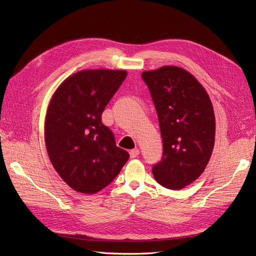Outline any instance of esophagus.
Segmentation results:
<instances>
[{
  "instance_id": "obj_1",
  "label": "esophagus",
  "mask_w": 256,
  "mask_h": 256,
  "mask_svg": "<svg viewBox=\"0 0 256 256\" xmlns=\"http://www.w3.org/2000/svg\"><path fill=\"white\" fill-rule=\"evenodd\" d=\"M129 154H130V157L131 158H136V157L138 156V154H140V150H138V148H134V150H131L129 152Z\"/></svg>"
}]
</instances>
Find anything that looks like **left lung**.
Returning <instances> with one entry per match:
<instances>
[{"label": "left lung", "instance_id": "1", "mask_svg": "<svg viewBox=\"0 0 256 256\" xmlns=\"http://www.w3.org/2000/svg\"><path fill=\"white\" fill-rule=\"evenodd\" d=\"M142 78L156 108L164 142L161 161L152 166L154 177L164 188L180 190L198 180L212 154L216 120L210 98L180 67L144 72Z\"/></svg>", "mask_w": 256, "mask_h": 256}]
</instances>
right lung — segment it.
Returning <instances> with one entry per match:
<instances>
[{"label":"right lung","mask_w":256,"mask_h":256,"mask_svg":"<svg viewBox=\"0 0 256 256\" xmlns=\"http://www.w3.org/2000/svg\"><path fill=\"white\" fill-rule=\"evenodd\" d=\"M126 70L88 69L63 81L46 114L44 142L53 168L74 190L94 194L110 184L129 159L102 122Z\"/></svg>","instance_id":"add662e5"}]
</instances>
